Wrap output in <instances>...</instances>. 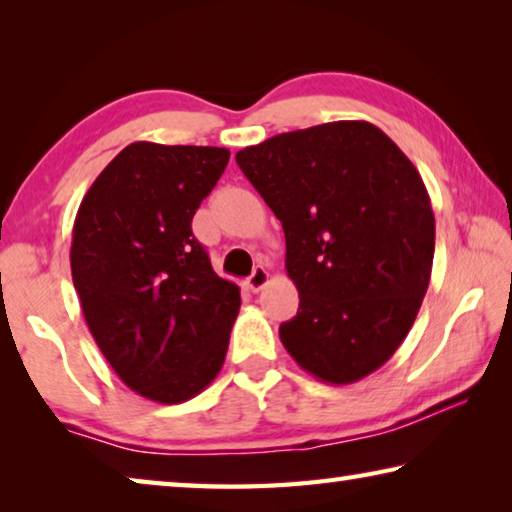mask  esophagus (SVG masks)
Segmentation results:
<instances>
[{
    "label": "esophagus",
    "instance_id": "esophagus-1",
    "mask_svg": "<svg viewBox=\"0 0 512 512\" xmlns=\"http://www.w3.org/2000/svg\"><path fill=\"white\" fill-rule=\"evenodd\" d=\"M268 284V271L264 266H257L255 271H253V275L248 277L246 280V287H248V291H253V293H257V291H262L264 287Z\"/></svg>",
    "mask_w": 512,
    "mask_h": 512
}]
</instances>
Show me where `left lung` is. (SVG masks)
<instances>
[{
	"label": "left lung",
	"instance_id": "obj_1",
	"mask_svg": "<svg viewBox=\"0 0 512 512\" xmlns=\"http://www.w3.org/2000/svg\"><path fill=\"white\" fill-rule=\"evenodd\" d=\"M237 164L282 221L298 314L280 339L302 370L352 384L393 357L429 287L436 221L418 169L368 121L268 137Z\"/></svg>",
	"mask_w": 512,
	"mask_h": 512
}]
</instances>
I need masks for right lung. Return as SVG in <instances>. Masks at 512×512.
Instances as JSON below:
<instances>
[{
  "instance_id": "1",
  "label": "right lung",
  "mask_w": 512,
  "mask_h": 512,
  "mask_svg": "<svg viewBox=\"0 0 512 512\" xmlns=\"http://www.w3.org/2000/svg\"><path fill=\"white\" fill-rule=\"evenodd\" d=\"M228 149L133 142L83 196L72 280L103 357L146 400H192L219 375L239 287L214 273L192 232Z\"/></svg>"
}]
</instances>
